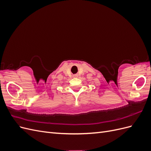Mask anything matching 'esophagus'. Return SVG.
I'll list each match as a JSON object with an SVG mask.
<instances>
[{"mask_svg": "<svg viewBox=\"0 0 151 151\" xmlns=\"http://www.w3.org/2000/svg\"><path fill=\"white\" fill-rule=\"evenodd\" d=\"M73 77H78V75H77V74H75V75L73 76Z\"/></svg>", "mask_w": 151, "mask_h": 151, "instance_id": "1", "label": "esophagus"}]
</instances>
